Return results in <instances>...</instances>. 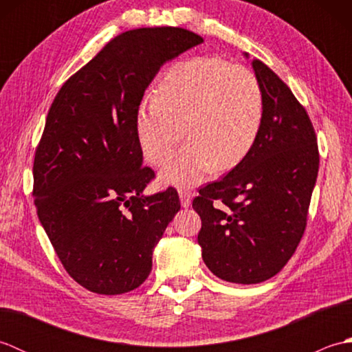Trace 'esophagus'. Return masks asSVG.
Returning a JSON list of instances; mask_svg holds the SVG:
<instances>
[{"label": "esophagus", "instance_id": "obj_1", "mask_svg": "<svg viewBox=\"0 0 352 352\" xmlns=\"http://www.w3.org/2000/svg\"><path fill=\"white\" fill-rule=\"evenodd\" d=\"M178 195H180V201H182V206L184 208L190 207L192 204V198H193V193L190 190H180L178 192Z\"/></svg>", "mask_w": 352, "mask_h": 352}]
</instances>
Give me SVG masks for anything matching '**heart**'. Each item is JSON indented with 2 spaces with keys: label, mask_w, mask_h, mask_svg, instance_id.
Segmentation results:
<instances>
[{
  "label": "heart",
  "mask_w": 352,
  "mask_h": 352,
  "mask_svg": "<svg viewBox=\"0 0 352 352\" xmlns=\"http://www.w3.org/2000/svg\"><path fill=\"white\" fill-rule=\"evenodd\" d=\"M263 121V95L256 76L241 65L195 57L172 66L136 115L145 159L162 164L181 138L182 151L160 170L164 184L192 188L213 169H228L250 153Z\"/></svg>",
  "instance_id": "b5f03b06"
}]
</instances>
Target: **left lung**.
I'll list each match as a JSON object with an SVG mask.
<instances>
[{"instance_id": "1", "label": "left lung", "mask_w": 352, "mask_h": 352, "mask_svg": "<svg viewBox=\"0 0 352 352\" xmlns=\"http://www.w3.org/2000/svg\"><path fill=\"white\" fill-rule=\"evenodd\" d=\"M251 66L263 95L258 138L222 180L199 189L192 203L203 222L198 243L206 266L237 284L272 278L294 256L319 169L307 111L263 62Z\"/></svg>"}]
</instances>
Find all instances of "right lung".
<instances>
[{
    "mask_svg": "<svg viewBox=\"0 0 352 352\" xmlns=\"http://www.w3.org/2000/svg\"><path fill=\"white\" fill-rule=\"evenodd\" d=\"M203 37L178 27L130 30L66 81L36 149L34 206L63 267L100 295L139 287L153 252L180 210L174 188L145 195L136 115L164 63Z\"/></svg>",
    "mask_w": 352,
    "mask_h": 352,
    "instance_id": "obj_1",
    "label": "right lung"
}]
</instances>
